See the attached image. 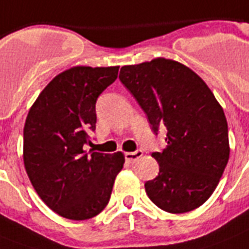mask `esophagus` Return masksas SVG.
I'll use <instances>...</instances> for the list:
<instances>
[{"label": "esophagus", "instance_id": "1", "mask_svg": "<svg viewBox=\"0 0 249 249\" xmlns=\"http://www.w3.org/2000/svg\"><path fill=\"white\" fill-rule=\"evenodd\" d=\"M142 157V150H136V152L124 153V158L128 163H135L139 158Z\"/></svg>", "mask_w": 249, "mask_h": 249}]
</instances>
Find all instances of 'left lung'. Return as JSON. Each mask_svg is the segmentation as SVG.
I'll list each match as a JSON object with an SVG mask.
<instances>
[{
    "label": "left lung",
    "instance_id": "8db88e82",
    "mask_svg": "<svg viewBox=\"0 0 249 249\" xmlns=\"http://www.w3.org/2000/svg\"><path fill=\"white\" fill-rule=\"evenodd\" d=\"M119 79L146 113L154 132L167 128V146L153 153L159 172L145 182L153 203L184 213L206 202L229 160L225 113L206 82L178 61L157 57L124 65Z\"/></svg>",
    "mask_w": 249,
    "mask_h": 249
}]
</instances>
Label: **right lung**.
I'll use <instances>...</instances> for the list:
<instances>
[{"instance_id":"add662e5","label":"right lung","mask_w":249,"mask_h":249,"mask_svg":"<svg viewBox=\"0 0 249 249\" xmlns=\"http://www.w3.org/2000/svg\"><path fill=\"white\" fill-rule=\"evenodd\" d=\"M119 67H73L47 85L24 124V167L49 208L69 220H87L104 210L123 168L122 152L89 156L83 145L95 131L99 95Z\"/></svg>"}]
</instances>
